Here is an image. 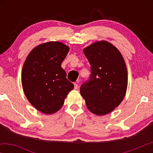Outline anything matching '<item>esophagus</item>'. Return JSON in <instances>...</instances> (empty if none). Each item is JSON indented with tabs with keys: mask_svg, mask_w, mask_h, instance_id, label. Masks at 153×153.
<instances>
[{
	"mask_svg": "<svg viewBox=\"0 0 153 153\" xmlns=\"http://www.w3.org/2000/svg\"><path fill=\"white\" fill-rule=\"evenodd\" d=\"M77 81H78V82H79V80H77ZM74 89H77V88H78V84H77V83H74Z\"/></svg>",
	"mask_w": 153,
	"mask_h": 153,
	"instance_id": "obj_1",
	"label": "esophagus"
}]
</instances>
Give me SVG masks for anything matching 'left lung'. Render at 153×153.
<instances>
[{
    "label": "left lung",
    "instance_id": "8db88e82",
    "mask_svg": "<svg viewBox=\"0 0 153 153\" xmlns=\"http://www.w3.org/2000/svg\"><path fill=\"white\" fill-rule=\"evenodd\" d=\"M83 51L91 65V75L81 86V95L93 114H109L126 94L128 78L124 58L114 45L104 40L91 44Z\"/></svg>",
    "mask_w": 153,
    "mask_h": 153
}]
</instances>
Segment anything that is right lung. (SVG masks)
<instances>
[{
    "mask_svg": "<svg viewBox=\"0 0 153 153\" xmlns=\"http://www.w3.org/2000/svg\"><path fill=\"white\" fill-rule=\"evenodd\" d=\"M69 50L68 46L60 42L40 44L31 50L23 65L22 84L25 95L43 114L59 111L74 88L61 67Z\"/></svg>",
    "mask_w": 153,
    "mask_h": 153,
    "instance_id": "1",
    "label": "right lung"
}]
</instances>
